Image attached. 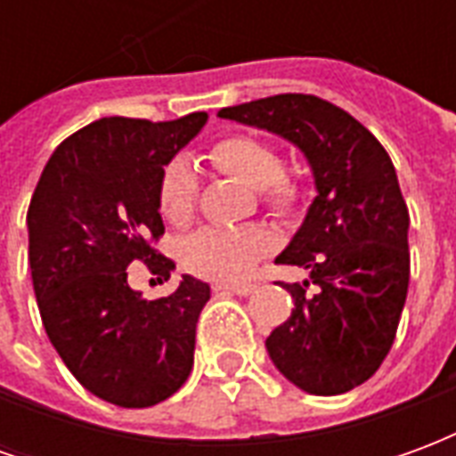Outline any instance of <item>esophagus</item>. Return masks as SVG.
<instances>
[{
  "instance_id": "1",
  "label": "esophagus",
  "mask_w": 456,
  "mask_h": 456,
  "mask_svg": "<svg viewBox=\"0 0 456 456\" xmlns=\"http://www.w3.org/2000/svg\"><path fill=\"white\" fill-rule=\"evenodd\" d=\"M212 290L217 293H237V296H248L254 293L256 286L254 283H212Z\"/></svg>"
}]
</instances>
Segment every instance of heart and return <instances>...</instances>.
Wrapping results in <instances>:
<instances>
[{
	"instance_id": "obj_1",
	"label": "heart",
	"mask_w": 456,
	"mask_h": 456,
	"mask_svg": "<svg viewBox=\"0 0 456 456\" xmlns=\"http://www.w3.org/2000/svg\"><path fill=\"white\" fill-rule=\"evenodd\" d=\"M212 166L251 188H261V200L278 217L293 215L300 202V188L286 175V160L271 141L254 134H229L208 151ZM198 178L185 160H173L159 188L160 215L183 227L195 215ZM271 248V237L258 227H205L183 241L180 261L190 273L215 281H234Z\"/></svg>"
}]
</instances>
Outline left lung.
<instances>
[{
  "label": "left lung",
  "mask_w": 456,
  "mask_h": 456,
  "mask_svg": "<svg viewBox=\"0 0 456 456\" xmlns=\"http://www.w3.org/2000/svg\"><path fill=\"white\" fill-rule=\"evenodd\" d=\"M219 117L278 134L305 153L317 195L276 264L305 268L310 281L283 283L296 307L266 349L303 391H352L391 352L408 296L411 217L391 156L362 121L315 94H273Z\"/></svg>",
  "instance_id": "8db88e82"
}]
</instances>
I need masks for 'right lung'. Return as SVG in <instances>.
<instances>
[{
  "instance_id": "add662e5",
  "label": "right lung",
  "mask_w": 456,
  "mask_h": 456,
  "mask_svg": "<svg viewBox=\"0 0 456 456\" xmlns=\"http://www.w3.org/2000/svg\"><path fill=\"white\" fill-rule=\"evenodd\" d=\"M208 114L175 121L104 117L75 131L45 163L28 205V264L45 335L85 388L121 408H149L188 381L209 286L183 276L168 297L143 300L126 268L168 281L166 166Z\"/></svg>"
}]
</instances>
